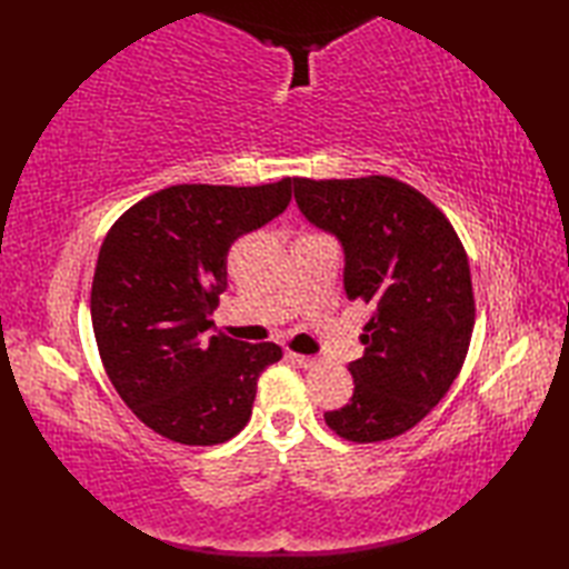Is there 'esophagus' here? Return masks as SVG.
Instances as JSON below:
<instances>
[{"mask_svg":"<svg viewBox=\"0 0 569 569\" xmlns=\"http://www.w3.org/2000/svg\"><path fill=\"white\" fill-rule=\"evenodd\" d=\"M288 357H291V359L296 361V365H300V367H303V369H312V367H318V359H316V357H308V355H296V352H291V355H288Z\"/></svg>","mask_w":569,"mask_h":569,"instance_id":"1","label":"esophagus"}]
</instances>
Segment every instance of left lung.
Here are the masks:
<instances>
[{
  "mask_svg": "<svg viewBox=\"0 0 569 569\" xmlns=\"http://www.w3.org/2000/svg\"><path fill=\"white\" fill-rule=\"evenodd\" d=\"M296 202L345 247V291L373 318L349 371L355 393L325 422L349 442H383L416 428L450 391L475 330L467 251L450 220L389 176L293 178Z\"/></svg>",
  "mask_w": 569,
  "mask_h": 569,
  "instance_id": "1",
  "label": "left lung"
}]
</instances>
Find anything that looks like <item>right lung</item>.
I'll use <instances>...</instances> for the list:
<instances>
[{"instance_id":"add662e5","label":"right lung","mask_w":569,"mask_h":569,"mask_svg":"<svg viewBox=\"0 0 569 569\" xmlns=\"http://www.w3.org/2000/svg\"><path fill=\"white\" fill-rule=\"evenodd\" d=\"M291 202V178L266 186L163 188L107 232L90 312L100 359L143 426L180 445L232 440L251 418L273 342L210 335L227 288V251Z\"/></svg>"}]
</instances>
